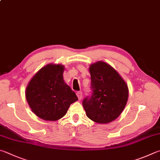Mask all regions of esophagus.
Masks as SVG:
<instances>
[{
    "label": "esophagus",
    "mask_w": 160,
    "mask_h": 160,
    "mask_svg": "<svg viewBox=\"0 0 160 160\" xmlns=\"http://www.w3.org/2000/svg\"><path fill=\"white\" fill-rule=\"evenodd\" d=\"M76 94H77V97L78 98V99H79V100L82 99V92H77Z\"/></svg>",
    "instance_id": "obj_1"
}]
</instances>
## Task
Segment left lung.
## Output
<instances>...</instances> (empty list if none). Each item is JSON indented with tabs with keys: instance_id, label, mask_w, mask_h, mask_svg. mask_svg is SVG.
Returning a JSON list of instances; mask_svg holds the SVG:
<instances>
[{
	"instance_id": "8db88e82",
	"label": "left lung",
	"mask_w": 160,
	"mask_h": 160,
	"mask_svg": "<svg viewBox=\"0 0 160 160\" xmlns=\"http://www.w3.org/2000/svg\"><path fill=\"white\" fill-rule=\"evenodd\" d=\"M91 94L82 101L88 117L95 122L115 120L125 107L129 90L118 72L108 63L98 62L89 67Z\"/></svg>"
}]
</instances>
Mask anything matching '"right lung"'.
<instances>
[{
    "mask_svg": "<svg viewBox=\"0 0 160 160\" xmlns=\"http://www.w3.org/2000/svg\"><path fill=\"white\" fill-rule=\"evenodd\" d=\"M64 66L48 64L34 75L26 89L31 110L45 120L55 121L66 115L71 103L78 101L75 93L63 79Z\"/></svg>",
    "mask_w": 160,
    "mask_h": 160,
    "instance_id": "add662e5",
    "label": "right lung"
}]
</instances>
